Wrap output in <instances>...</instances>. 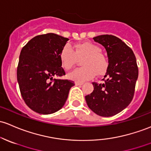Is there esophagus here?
Instances as JSON below:
<instances>
[{"instance_id":"34e87169","label":"esophagus","mask_w":151,"mask_h":151,"mask_svg":"<svg viewBox=\"0 0 151 151\" xmlns=\"http://www.w3.org/2000/svg\"><path fill=\"white\" fill-rule=\"evenodd\" d=\"M76 86H82L83 84V83L82 82H75Z\"/></svg>"}]
</instances>
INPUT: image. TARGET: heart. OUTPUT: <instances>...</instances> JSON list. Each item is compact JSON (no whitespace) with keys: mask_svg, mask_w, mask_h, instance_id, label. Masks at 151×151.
Masks as SVG:
<instances>
[{"mask_svg":"<svg viewBox=\"0 0 151 151\" xmlns=\"http://www.w3.org/2000/svg\"><path fill=\"white\" fill-rule=\"evenodd\" d=\"M101 52L98 45L88 42L76 44L73 50L70 45H65L59 55L61 65L65 70L70 69L77 58H83L81 63L83 67L70 72L68 74V79L76 82H84L94 78L96 73L99 76L106 73L109 63Z\"/></svg>","mask_w":151,"mask_h":151,"instance_id":"1","label":"heart"}]
</instances>
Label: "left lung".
<instances>
[{"instance_id": "8db88e82", "label": "left lung", "mask_w": 151, "mask_h": 151, "mask_svg": "<svg viewBox=\"0 0 151 151\" xmlns=\"http://www.w3.org/2000/svg\"><path fill=\"white\" fill-rule=\"evenodd\" d=\"M93 39L104 47L109 67L104 83L93 82V92L86 96V101L96 114L114 116L127 107L133 98L138 77L136 58L132 50L118 37L104 35Z\"/></svg>"}]
</instances>
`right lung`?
Masks as SVG:
<instances>
[{"label":"right lung","instance_id":"right-lung-1","mask_svg":"<svg viewBox=\"0 0 151 151\" xmlns=\"http://www.w3.org/2000/svg\"><path fill=\"white\" fill-rule=\"evenodd\" d=\"M69 39L53 33L38 35L22 48L17 81L26 104L35 112L50 114L64 106L72 81L53 79L65 75L59 55Z\"/></svg>","mask_w":151,"mask_h":151}]
</instances>
